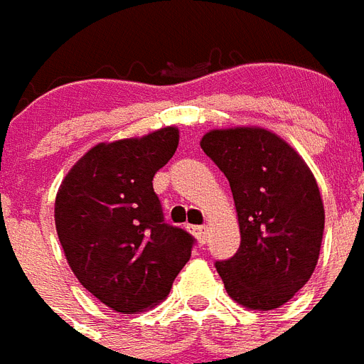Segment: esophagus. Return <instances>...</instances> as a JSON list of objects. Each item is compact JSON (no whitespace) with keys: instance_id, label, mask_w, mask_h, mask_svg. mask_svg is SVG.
Returning a JSON list of instances; mask_svg holds the SVG:
<instances>
[{"instance_id":"esophagus-1","label":"esophagus","mask_w":364,"mask_h":364,"mask_svg":"<svg viewBox=\"0 0 364 364\" xmlns=\"http://www.w3.org/2000/svg\"><path fill=\"white\" fill-rule=\"evenodd\" d=\"M191 233L198 239V243H206V237H208V228L206 225H193Z\"/></svg>"}]
</instances>
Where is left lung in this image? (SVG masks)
Returning a JSON list of instances; mask_svg holds the SVG:
<instances>
[{
	"instance_id": "obj_1",
	"label": "left lung",
	"mask_w": 364,
	"mask_h": 364,
	"mask_svg": "<svg viewBox=\"0 0 364 364\" xmlns=\"http://www.w3.org/2000/svg\"><path fill=\"white\" fill-rule=\"evenodd\" d=\"M200 148L230 181L241 245L218 260L239 305L270 311L287 303L316 268L324 233L318 185L303 158L266 129H218Z\"/></svg>"
}]
</instances>
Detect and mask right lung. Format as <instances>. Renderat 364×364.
<instances>
[{
  "label": "right lung",
  "instance_id": "obj_1",
  "mask_svg": "<svg viewBox=\"0 0 364 364\" xmlns=\"http://www.w3.org/2000/svg\"><path fill=\"white\" fill-rule=\"evenodd\" d=\"M177 144L175 127L98 144L73 166L55 196V228L73 274L123 314L168 297L196 243L164 220L152 187Z\"/></svg>",
  "mask_w": 364,
  "mask_h": 364
}]
</instances>
